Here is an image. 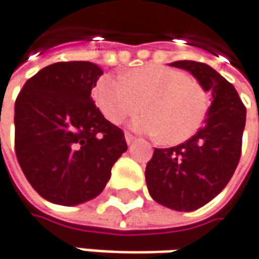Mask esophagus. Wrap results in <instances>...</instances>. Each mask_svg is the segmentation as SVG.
Instances as JSON below:
<instances>
[{
	"mask_svg": "<svg viewBox=\"0 0 259 259\" xmlns=\"http://www.w3.org/2000/svg\"><path fill=\"white\" fill-rule=\"evenodd\" d=\"M124 139L127 142V145H130V143H133V142L136 141V138L133 135H130V133H124Z\"/></svg>",
	"mask_w": 259,
	"mask_h": 259,
	"instance_id": "obj_1",
	"label": "esophagus"
}]
</instances>
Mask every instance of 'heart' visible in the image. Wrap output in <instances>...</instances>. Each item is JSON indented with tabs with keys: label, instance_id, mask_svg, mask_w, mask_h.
Wrapping results in <instances>:
<instances>
[{
	"label": "heart",
	"instance_id": "obj_1",
	"mask_svg": "<svg viewBox=\"0 0 259 259\" xmlns=\"http://www.w3.org/2000/svg\"><path fill=\"white\" fill-rule=\"evenodd\" d=\"M96 101L108 121L146 110L132 121L141 133L161 135L163 143L188 141L207 116L208 97L201 85L186 73L162 65H148L123 76L103 75L96 85Z\"/></svg>",
	"mask_w": 259,
	"mask_h": 259
}]
</instances>
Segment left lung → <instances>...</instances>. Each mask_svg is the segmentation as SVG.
I'll use <instances>...</instances> for the list:
<instances>
[{"label": "left lung", "instance_id": "left-lung-1", "mask_svg": "<svg viewBox=\"0 0 259 259\" xmlns=\"http://www.w3.org/2000/svg\"><path fill=\"white\" fill-rule=\"evenodd\" d=\"M169 65L191 73L213 101L194 136L172 148L155 149L145 177L156 203L177 211H193L218 196L235 172L246 108L235 87L211 66L194 61Z\"/></svg>", "mask_w": 259, "mask_h": 259}]
</instances>
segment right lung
Returning <instances> with one entry per match:
<instances>
[{"mask_svg": "<svg viewBox=\"0 0 259 259\" xmlns=\"http://www.w3.org/2000/svg\"><path fill=\"white\" fill-rule=\"evenodd\" d=\"M101 75L93 62L53 63L31 76L16 100L18 163L51 203L76 206L96 198L127 151L124 133L104 118L91 97Z\"/></svg>", "mask_w": 259, "mask_h": 259, "instance_id": "right-lung-1", "label": "right lung"}]
</instances>
